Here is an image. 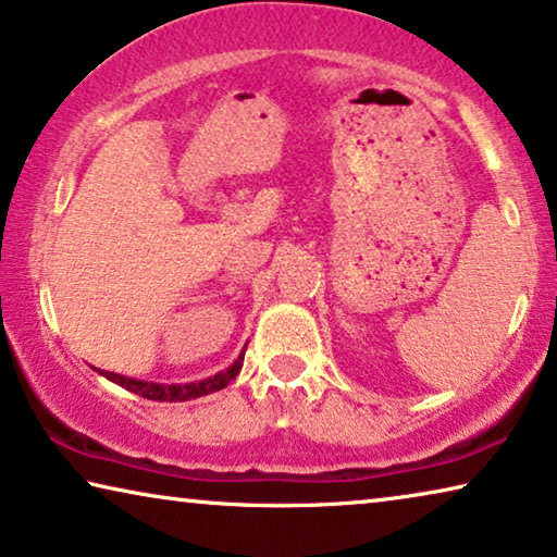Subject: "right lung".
<instances>
[{"label": "right lung", "instance_id": "add662e5", "mask_svg": "<svg viewBox=\"0 0 557 557\" xmlns=\"http://www.w3.org/2000/svg\"><path fill=\"white\" fill-rule=\"evenodd\" d=\"M242 363H244V356H238V361L231 366V368H226V371H221V373L213 375V379H207V381L186 383V386H161V383H144V381L126 379V375H119V373H111V371H101V375H107L109 381L119 383V386L136 393V396H141V398L166 400V404H176V400L199 398V396H207V393L226 388L228 383L236 379L238 371H242Z\"/></svg>", "mask_w": 557, "mask_h": 557}]
</instances>
